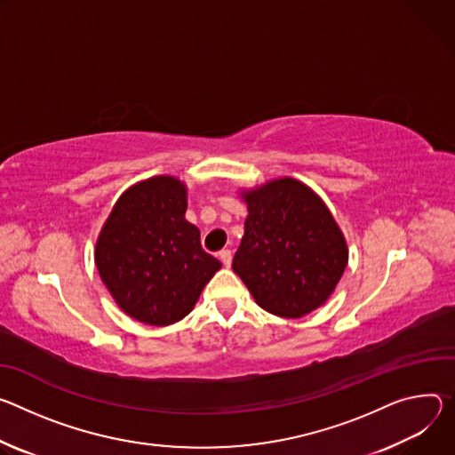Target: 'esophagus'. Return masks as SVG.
<instances>
[{
  "label": "esophagus",
  "instance_id": "1",
  "mask_svg": "<svg viewBox=\"0 0 455 455\" xmlns=\"http://www.w3.org/2000/svg\"><path fill=\"white\" fill-rule=\"evenodd\" d=\"M219 259L222 260V264H224L226 267H229V266H231V260H233V257H231V251H229V249H222L220 253H219Z\"/></svg>",
  "mask_w": 455,
  "mask_h": 455
}]
</instances>
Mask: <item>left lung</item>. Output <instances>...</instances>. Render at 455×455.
<instances>
[{"label": "left lung", "instance_id": "1", "mask_svg": "<svg viewBox=\"0 0 455 455\" xmlns=\"http://www.w3.org/2000/svg\"><path fill=\"white\" fill-rule=\"evenodd\" d=\"M247 206L233 271L257 304L276 316L301 318L334 292L348 247L322 196L292 177L242 188Z\"/></svg>", "mask_w": 455, "mask_h": 455}]
</instances>
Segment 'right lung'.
Returning <instances> with one entry per match:
<instances>
[{
  "label": "right lung",
  "mask_w": 455,
  "mask_h": 455,
  "mask_svg": "<svg viewBox=\"0 0 455 455\" xmlns=\"http://www.w3.org/2000/svg\"><path fill=\"white\" fill-rule=\"evenodd\" d=\"M188 188L173 175L130 186L95 242L93 259L116 304L133 320L166 327L188 316L222 267L186 220Z\"/></svg>",
  "instance_id": "obj_1"
}]
</instances>
